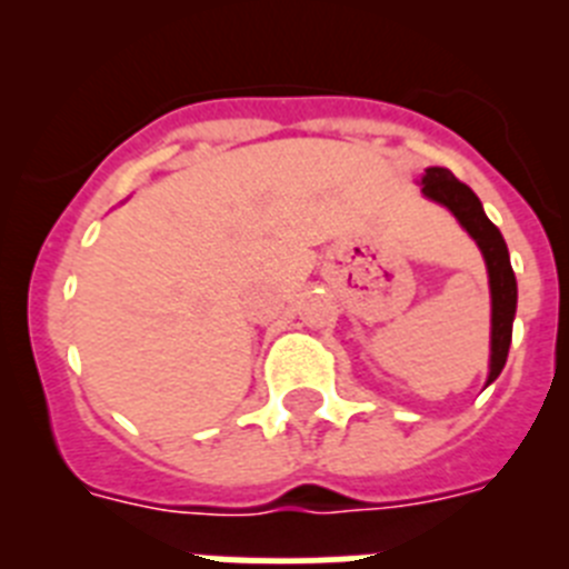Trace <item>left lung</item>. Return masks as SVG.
I'll return each instance as SVG.
<instances>
[{
    "mask_svg": "<svg viewBox=\"0 0 569 569\" xmlns=\"http://www.w3.org/2000/svg\"><path fill=\"white\" fill-rule=\"evenodd\" d=\"M419 184L430 202L445 204L459 219L461 228L470 233V239L479 244L481 256H485L487 276H490V373H487V385H492L505 370L507 353H510L512 319H516V301H519L505 236L487 219L479 196L465 182H459L447 168H427Z\"/></svg>",
    "mask_w": 569,
    "mask_h": 569,
    "instance_id": "left-lung-1",
    "label": "left lung"
}]
</instances>
